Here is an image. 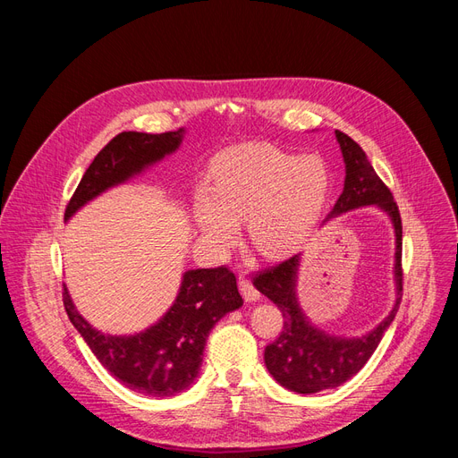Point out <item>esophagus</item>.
<instances>
[{"label": "esophagus", "instance_id": "esophagus-1", "mask_svg": "<svg viewBox=\"0 0 458 458\" xmlns=\"http://www.w3.org/2000/svg\"><path fill=\"white\" fill-rule=\"evenodd\" d=\"M239 288H241V293H242V296H244L246 301H256V300H259L258 288L252 284L250 279H246V276H242V275L239 276Z\"/></svg>", "mask_w": 458, "mask_h": 458}]
</instances>
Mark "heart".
I'll list each match as a JSON object with an SVG mask.
<instances>
[{"mask_svg": "<svg viewBox=\"0 0 458 458\" xmlns=\"http://www.w3.org/2000/svg\"><path fill=\"white\" fill-rule=\"evenodd\" d=\"M330 187L321 158L296 157L271 145L233 147L214 162V189H200L195 217L208 242L229 248L237 224L267 258L294 250L323 214Z\"/></svg>", "mask_w": 458, "mask_h": 458, "instance_id": "obj_1", "label": "heart"}]
</instances>
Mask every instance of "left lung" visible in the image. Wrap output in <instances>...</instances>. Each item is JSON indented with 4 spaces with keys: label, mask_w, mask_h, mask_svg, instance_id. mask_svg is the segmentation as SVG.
Returning a JSON list of instances; mask_svg holds the SVG:
<instances>
[{
    "label": "left lung",
    "mask_w": 458,
    "mask_h": 458,
    "mask_svg": "<svg viewBox=\"0 0 458 458\" xmlns=\"http://www.w3.org/2000/svg\"><path fill=\"white\" fill-rule=\"evenodd\" d=\"M336 140L345 162V182L340 199L336 200L332 216L355 210V208L377 204L390 216L395 229V306L384 321L361 338L330 336L315 328L298 306L296 279L300 256H293L279 266L258 271L254 286L266 294L283 313V330L279 338L269 344L263 353L266 367L271 377L290 392L317 394L330 390L350 380L365 367V363L378 348L386 328L392 325L401 303L403 290V269H401V244H403V227H401L399 208L392 191L374 172L367 160L365 150L350 135L336 130Z\"/></svg>",
    "instance_id": "left-lung-1"
}]
</instances>
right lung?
<instances>
[{"label": "right lung", "instance_id": "1", "mask_svg": "<svg viewBox=\"0 0 458 458\" xmlns=\"http://www.w3.org/2000/svg\"><path fill=\"white\" fill-rule=\"evenodd\" d=\"M185 130L165 133L122 131L89 164L64 219L106 189L128 182L182 143ZM68 318L99 363L130 390L150 397H172L195 382L202 365L206 338L229 311L242 306L237 276L227 267L191 269L183 275L174 306L157 325L133 336H110L81 317L63 288Z\"/></svg>", "mask_w": 458, "mask_h": 458}]
</instances>
